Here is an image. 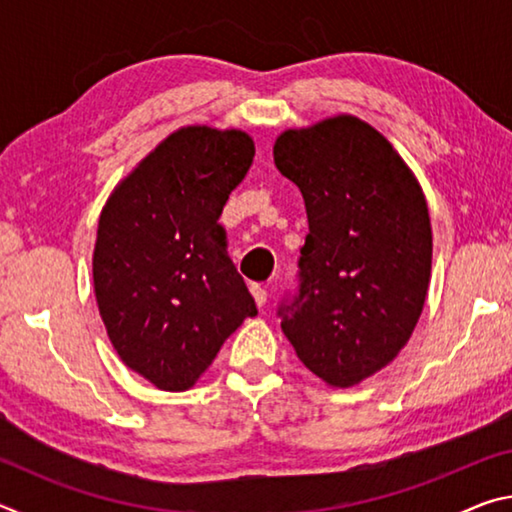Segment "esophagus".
Listing matches in <instances>:
<instances>
[{
	"mask_svg": "<svg viewBox=\"0 0 512 512\" xmlns=\"http://www.w3.org/2000/svg\"><path fill=\"white\" fill-rule=\"evenodd\" d=\"M250 293H253L257 307H264V305H266L268 293H266V289L262 287V284H250Z\"/></svg>",
	"mask_w": 512,
	"mask_h": 512,
	"instance_id": "34e87169",
	"label": "esophagus"
}]
</instances>
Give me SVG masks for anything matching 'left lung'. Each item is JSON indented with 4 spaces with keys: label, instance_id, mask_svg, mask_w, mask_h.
I'll return each instance as SVG.
<instances>
[{
    "label": "left lung",
    "instance_id": "left-lung-1",
    "mask_svg": "<svg viewBox=\"0 0 512 512\" xmlns=\"http://www.w3.org/2000/svg\"><path fill=\"white\" fill-rule=\"evenodd\" d=\"M273 160L309 221L296 289L277 305L282 332L314 375L354 386L397 357L422 314L427 201L386 137L354 117L282 133Z\"/></svg>",
    "mask_w": 512,
    "mask_h": 512
}]
</instances>
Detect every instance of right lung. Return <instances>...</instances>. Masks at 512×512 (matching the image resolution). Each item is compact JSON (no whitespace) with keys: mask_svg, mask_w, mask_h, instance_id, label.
Listing matches in <instances>:
<instances>
[{"mask_svg":"<svg viewBox=\"0 0 512 512\" xmlns=\"http://www.w3.org/2000/svg\"><path fill=\"white\" fill-rule=\"evenodd\" d=\"M241 131L180 128L106 203L92 273L117 354L162 391H187L223 341L257 316L225 248L223 205L250 169Z\"/></svg>","mask_w":512,"mask_h":512,"instance_id":"add662e5","label":"right lung"}]
</instances>
